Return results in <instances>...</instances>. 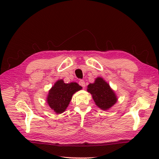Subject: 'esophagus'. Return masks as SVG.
Returning <instances> with one entry per match:
<instances>
[{
    "label": "esophagus",
    "instance_id": "obj_1",
    "mask_svg": "<svg viewBox=\"0 0 159 159\" xmlns=\"http://www.w3.org/2000/svg\"><path fill=\"white\" fill-rule=\"evenodd\" d=\"M79 85L80 86H82L83 87H85V81H84L83 80H80L79 81Z\"/></svg>",
    "mask_w": 159,
    "mask_h": 159
}]
</instances>
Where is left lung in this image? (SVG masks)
Masks as SVG:
<instances>
[{
	"label": "left lung",
	"instance_id": "obj_1",
	"mask_svg": "<svg viewBox=\"0 0 159 159\" xmlns=\"http://www.w3.org/2000/svg\"><path fill=\"white\" fill-rule=\"evenodd\" d=\"M87 90L92 94L96 106L103 111L109 110L117 102L116 93L102 77H97L94 83L89 84Z\"/></svg>",
	"mask_w": 159,
	"mask_h": 159
}]
</instances>
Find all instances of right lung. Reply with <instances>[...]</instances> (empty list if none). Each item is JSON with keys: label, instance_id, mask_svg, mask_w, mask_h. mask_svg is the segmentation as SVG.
<instances>
[{"label": "right lung", "instance_id": "add662e5", "mask_svg": "<svg viewBox=\"0 0 159 159\" xmlns=\"http://www.w3.org/2000/svg\"><path fill=\"white\" fill-rule=\"evenodd\" d=\"M81 89L82 87L77 83H65L63 79L58 80L49 90L47 104L57 114L62 113L68 107L74 94Z\"/></svg>", "mask_w": 159, "mask_h": 159}]
</instances>
